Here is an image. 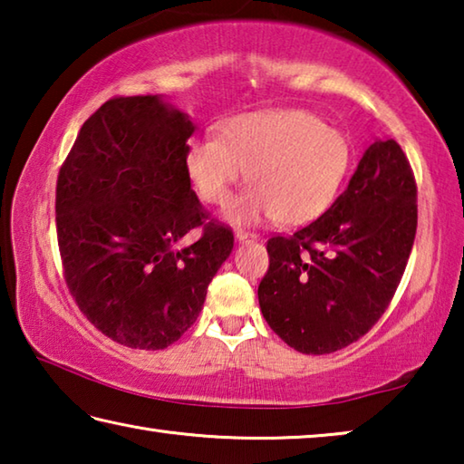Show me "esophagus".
Instances as JSON below:
<instances>
[{"instance_id":"34e87169","label":"esophagus","mask_w":464,"mask_h":464,"mask_svg":"<svg viewBox=\"0 0 464 464\" xmlns=\"http://www.w3.org/2000/svg\"><path fill=\"white\" fill-rule=\"evenodd\" d=\"M235 239H237L239 243H251V241H257V235L237 229V231H235Z\"/></svg>"}]
</instances>
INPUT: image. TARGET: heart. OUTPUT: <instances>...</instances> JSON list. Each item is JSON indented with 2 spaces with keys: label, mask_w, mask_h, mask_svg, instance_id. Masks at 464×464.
Here are the masks:
<instances>
[{
  "label": "heart",
  "mask_w": 464,
  "mask_h": 464,
  "mask_svg": "<svg viewBox=\"0 0 464 464\" xmlns=\"http://www.w3.org/2000/svg\"><path fill=\"white\" fill-rule=\"evenodd\" d=\"M352 163L348 137L307 110L282 108L233 116L215 135L188 147L186 174L196 194L227 207L247 171L249 190L229 218L247 225L274 217L285 227L315 221L335 202Z\"/></svg>",
  "instance_id": "b5f03b06"
}]
</instances>
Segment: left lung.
I'll use <instances>...</instances> for the list:
<instances>
[{"label": "left lung", "mask_w": 464, "mask_h": 464, "mask_svg": "<svg viewBox=\"0 0 464 464\" xmlns=\"http://www.w3.org/2000/svg\"><path fill=\"white\" fill-rule=\"evenodd\" d=\"M415 198L403 149L374 140L329 210L268 239L257 298L272 332L303 354H332L360 340L401 282L418 229Z\"/></svg>", "instance_id": "1"}]
</instances>
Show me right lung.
Here are the masks:
<instances>
[{
    "label": "right lung",
    "instance_id": "1",
    "mask_svg": "<svg viewBox=\"0 0 464 464\" xmlns=\"http://www.w3.org/2000/svg\"><path fill=\"white\" fill-rule=\"evenodd\" d=\"M192 132L161 96L112 98L83 122L59 171L69 293L93 327L129 348L178 342L233 249L231 229L208 221L186 174Z\"/></svg>",
    "mask_w": 464,
    "mask_h": 464
}]
</instances>
